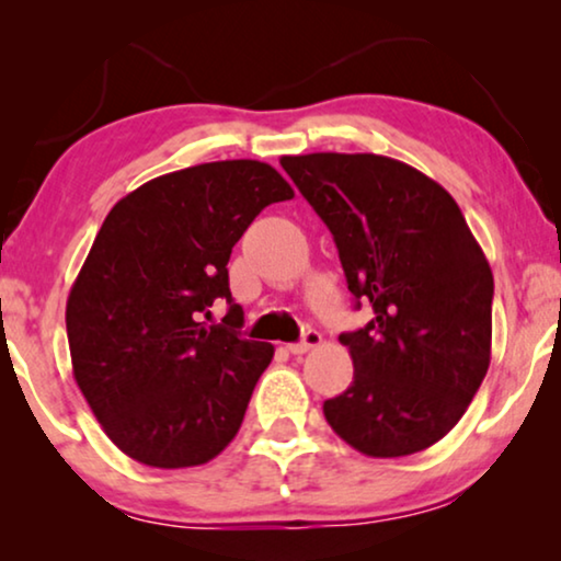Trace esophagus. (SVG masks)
Returning <instances> with one entry per match:
<instances>
[{
	"label": "esophagus",
	"instance_id": "esophagus-1",
	"mask_svg": "<svg viewBox=\"0 0 561 561\" xmlns=\"http://www.w3.org/2000/svg\"><path fill=\"white\" fill-rule=\"evenodd\" d=\"M321 344V334L317 332V329H306L304 340L296 342V344H288V352L290 355H306V352L319 347Z\"/></svg>",
	"mask_w": 561,
	"mask_h": 561
}]
</instances>
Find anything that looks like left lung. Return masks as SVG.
<instances>
[{"label":"left lung","mask_w":561,"mask_h":561,"mask_svg":"<svg viewBox=\"0 0 561 561\" xmlns=\"http://www.w3.org/2000/svg\"><path fill=\"white\" fill-rule=\"evenodd\" d=\"M334 234L352 296L373 321L347 332L355 378L324 401L329 426L367 457L447 436L478 393L493 340V271L455 198L375 152L283 156Z\"/></svg>","instance_id":"8db88e82"}]
</instances>
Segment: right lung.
<instances>
[{
  "label": "right lung",
  "instance_id": "obj_1",
  "mask_svg": "<svg viewBox=\"0 0 561 561\" xmlns=\"http://www.w3.org/2000/svg\"><path fill=\"white\" fill-rule=\"evenodd\" d=\"M294 188L260 160L158 175L106 214L66 304L76 386L135 462H209L240 432L273 344L244 340L227 263L265 206ZM227 297L225 325L201 319Z\"/></svg>",
  "mask_w": 561,
  "mask_h": 561
}]
</instances>
